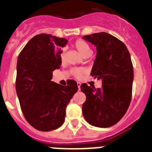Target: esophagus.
<instances>
[{"label":"esophagus","instance_id":"34e87169","mask_svg":"<svg viewBox=\"0 0 152 152\" xmlns=\"http://www.w3.org/2000/svg\"><path fill=\"white\" fill-rule=\"evenodd\" d=\"M77 85H78V88H79V90H80V87H81V83H80V82H78Z\"/></svg>","mask_w":152,"mask_h":152}]
</instances>
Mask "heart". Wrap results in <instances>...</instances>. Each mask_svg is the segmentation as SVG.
Segmentation results:
<instances>
[{
  "mask_svg": "<svg viewBox=\"0 0 152 152\" xmlns=\"http://www.w3.org/2000/svg\"><path fill=\"white\" fill-rule=\"evenodd\" d=\"M74 47L76 48V50L79 51V53L83 56H87V55H90L92 53L91 50H90V48L88 44H87L85 41L82 40V39H78V40H76L74 43ZM64 56H65V52H64L63 50L60 53L61 59H64ZM84 73H85V70L82 68H74L72 70V73H73V76L76 78L81 77V76H82Z\"/></svg>",
  "mask_w": 152,
  "mask_h": 152,
  "instance_id": "b5f03b06",
  "label": "heart"
}]
</instances>
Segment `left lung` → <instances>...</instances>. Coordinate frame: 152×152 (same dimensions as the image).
Instances as JSON below:
<instances>
[{
    "mask_svg": "<svg viewBox=\"0 0 152 152\" xmlns=\"http://www.w3.org/2000/svg\"><path fill=\"white\" fill-rule=\"evenodd\" d=\"M82 38L96 47L90 75L102 80V88L86 83L81 85L86 96L83 115L92 126H112L124 117L131 102L134 79L131 56L123 42L106 32Z\"/></svg>",
    "mask_w": 152,
    "mask_h": 152,
    "instance_id": "obj_1",
    "label": "left lung"
}]
</instances>
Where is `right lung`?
Masks as SVG:
<instances>
[{
  "instance_id": "obj_1",
  "label": "right lung",
  "mask_w": 152,
  "mask_h": 152,
  "mask_svg": "<svg viewBox=\"0 0 152 152\" xmlns=\"http://www.w3.org/2000/svg\"><path fill=\"white\" fill-rule=\"evenodd\" d=\"M67 40L40 34L28 41L17 63L16 92L26 120L39 131L56 129L65 121V110L77 92L75 81L66 86L51 82L62 64L60 47Z\"/></svg>"
}]
</instances>
